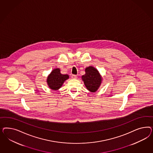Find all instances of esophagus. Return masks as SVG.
I'll return each mask as SVG.
<instances>
[{
  "label": "esophagus",
  "mask_w": 153,
  "mask_h": 153,
  "mask_svg": "<svg viewBox=\"0 0 153 153\" xmlns=\"http://www.w3.org/2000/svg\"><path fill=\"white\" fill-rule=\"evenodd\" d=\"M71 77H72V79H76L77 78V75H76V74H72Z\"/></svg>",
  "instance_id": "esophagus-1"
}]
</instances>
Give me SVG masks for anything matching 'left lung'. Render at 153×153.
Returning <instances> with one entry per match:
<instances>
[{
	"label": "left lung",
	"instance_id": "8db88e82",
	"mask_svg": "<svg viewBox=\"0 0 153 153\" xmlns=\"http://www.w3.org/2000/svg\"><path fill=\"white\" fill-rule=\"evenodd\" d=\"M85 74L82 76L86 88L91 92H95L99 88L102 78L97 70L93 67H88L85 69Z\"/></svg>",
	"mask_w": 153,
	"mask_h": 153
}]
</instances>
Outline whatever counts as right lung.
Here are the masks:
<instances>
[{"label": "right lung", "instance_id": "right-lung-1", "mask_svg": "<svg viewBox=\"0 0 153 153\" xmlns=\"http://www.w3.org/2000/svg\"><path fill=\"white\" fill-rule=\"evenodd\" d=\"M69 78L68 75L60 74V70L56 68L53 70L47 79V82L50 88L56 90L62 86L65 81Z\"/></svg>", "mask_w": 153, "mask_h": 153}]
</instances>
